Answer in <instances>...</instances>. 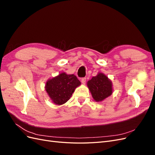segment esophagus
<instances>
[{"instance_id":"esophagus-1","label":"esophagus","mask_w":155,"mask_h":155,"mask_svg":"<svg viewBox=\"0 0 155 155\" xmlns=\"http://www.w3.org/2000/svg\"><path fill=\"white\" fill-rule=\"evenodd\" d=\"M86 81H87V78H83L81 79V83L83 84V85H85V83H86Z\"/></svg>"}]
</instances>
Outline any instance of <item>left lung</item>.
Here are the masks:
<instances>
[{
    "instance_id": "left-lung-1",
    "label": "left lung",
    "mask_w": 155,
    "mask_h": 155,
    "mask_svg": "<svg viewBox=\"0 0 155 155\" xmlns=\"http://www.w3.org/2000/svg\"><path fill=\"white\" fill-rule=\"evenodd\" d=\"M87 86L96 101H101L112 94V81L104 74L98 73L87 82Z\"/></svg>"
}]
</instances>
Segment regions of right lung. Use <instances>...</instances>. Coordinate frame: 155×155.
<instances>
[{
  "label": "right lung",
  "mask_w": 155,
  "mask_h": 155,
  "mask_svg": "<svg viewBox=\"0 0 155 155\" xmlns=\"http://www.w3.org/2000/svg\"><path fill=\"white\" fill-rule=\"evenodd\" d=\"M80 85L81 82L75 75L63 72L49 79L46 83L45 90L54 104L60 105L70 99L75 89Z\"/></svg>",
  "instance_id": "right-lung-1"
}]
</instances>
